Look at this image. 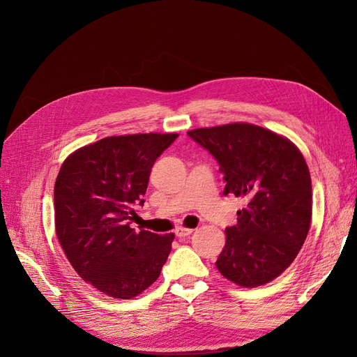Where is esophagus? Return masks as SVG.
<instances>
[{"instance_id":"esophagus-1","label":"esophagus","mask_w":357,"mask_h":357,"mask_svg":"<svg viewBox=\"0 0 357 357\" xmlns=\"http://www.w3.org/2000/svg\"><path fill=\"white\" fill-rule=\"evenodd\" d=\"M192 231H194L192 229H186V227H176L175 229L176 237H186V236H190Z\"/></svg>"}]
</instances>
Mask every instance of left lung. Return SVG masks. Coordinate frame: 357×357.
Masks as SVG:
<instances>
[{"instance_id":"1","label":"left lung","mask_w":357,"mask_h":357,"mask_svg":"<svg viewBox=\"0 0 357 357\" xmlns=\"http://www.w3.org/2000/svg\"><path fill=\"white\" fill-rule=\"evenodd\" d=\"M218 162L224 195L246 199L237 224L226 229L215 266L231 282L255 288L282 273L307 238L312 190L303 153L264 127L233 123L188 131Z\"/></svg>"}]
</instances>
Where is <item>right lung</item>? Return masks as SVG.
I'll list each match as a JSON object with an SVG mask.
<instances>
[{
    "instance_id": "obj_1",
    "label": "right lung",
    "mask_w": 357,
    "mask_h": 357,
    "mask_svg": "<svg viewBox=\"0 0 357 357\" xmlns=\"http://www.w3.org/2000/svg\"><path fill=\"white\" fill-rule=\"evenodd\" d=\"M178 135L105 137L78 149L54 183L56 236L73 269L102 294L131 299L159 278L172 233L131 229L150 171Z\"/></svg>"
}]
</instances>
